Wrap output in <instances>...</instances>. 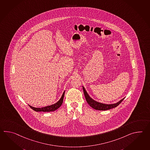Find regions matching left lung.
<instances>
[{
    "instance_id": "left-lung-1",
    "label": "left lung",
    "mask_w": 150,
    "mask_h": 150,
    "mask_svg": "<svg viewBox=\"0 0 150 150\" xmlns=\"http://www.w3.org/2000/svg\"><path fill=\"white\" fill-rule=\"evenodd\" d=\"M83 92L84 94V96L86 98V100H87V103L90 105V107H92L93 109L95 110H108L112 109L114 108H116L117 107L120 103L123 100L124 98H123L122 100H120L118 102L116 103L111 104H106L101 103L97 102L96 101L93 100L90 97L89 95L88 94L87 91L85 90L84 88L83 87Z\"/></svg>"
}]
</instances>
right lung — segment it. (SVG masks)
Returning <instances> with one entry per match:
<instances>
[{
    "label": "right lung",
    "mask_w": 150,
    "mask_h": 150,
    "mask_svg": "<svg viewBox=\"0 0 150 150\" xmlns=\"http://www.w3.org/2000/svg\"><path fill=\"white\" fill-rule=\"evenodd\" d=\"M64 92H63V94L62 95V96L61 97L60 100L54 104L51 105L50 106H47V107H43V108H34V107H32L29 105V106L30 107L31 109H32L33 110H34L35 111L37 112H50V111H54L55 110H57L59 108L61 107V105H62V104L63 103V98L64 96Z\"/></svg>",
    "instance_id": "add662e5"
}]
</instances>
